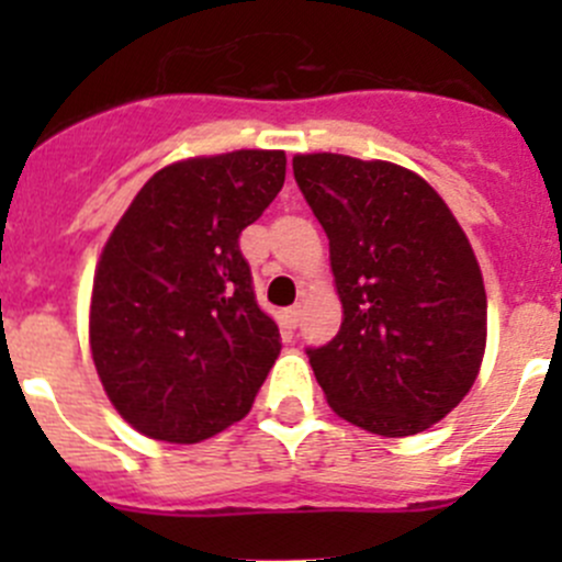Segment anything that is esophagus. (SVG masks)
Wrapping results in <instances>:
<instances>
[{"label": "esophagus", "mask_w": 562, "mask_h": 562, "mask_svg": "<svg viewBox=\"0 0 562 562\" xmlns=\"http://www.w3.org/2000/svg\"><path fill=\"white\" fill-rule=\"evenodd\" d=\"M282 323H285L288 328H296L299 323H302V307H299V304L288 307L285 313H282Z\"/></svg>", "instance_id": "obj_1"}]
</instances>
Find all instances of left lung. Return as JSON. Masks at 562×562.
I'll return each instance as SVG.
<instances>
[{
	"mask_svg": "<svg viewBox=\"0 0 562 562\" xmlns=\"http://www.w3.org/2000/svg\"><path fill=\"white\" fill-rule=\"evenodd\" d=\"M293 176L328 236L342 326L307 348L345 422L407 438L462 402L486 345L479 260L443 198L383 160L296 155Z\"/></svg>",
	"mask_w": 562,
	"mask_h": 562,
	"instance_id": "8db88e82",
	"label": "left lung"
}]
</instances>
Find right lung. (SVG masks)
I'll return each mask as SVG.
<instances>
[{"label":"right lung","mask_w":562,"mask_h":562,"mask_svg":"<svg viewBox=\"0 0 562 562\" xmlns=\"http://www.w3.org/2000/svg\"><path fill=\"white\" fill-rule=\"evenodd\" d=\"M285 181V151L190 157L140 187L94 271L89 345L140 435L201 443L241 422L280 356L239 236Z\"/></svg>","instance_id":"right-lung-1"}]
</instances>
